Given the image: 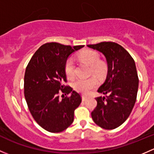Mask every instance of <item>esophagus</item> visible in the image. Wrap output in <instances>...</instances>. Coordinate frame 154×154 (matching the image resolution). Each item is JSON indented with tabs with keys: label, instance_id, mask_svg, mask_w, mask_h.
Segmentation results:
<instances>
[{
	"label": "esophagus",
	"instance_id": "34e87169",
	"mask_svg": "<svg viewBox=\"0 0 154 154\" xmlns=\"http://www.w3.org/2000/svg\"><path fill=\"white\" fill-rule=\"evenodd\" d=\"M86 99H87L86 97H85V96H82V101H85V100H86Z\"/></svg>",
	"mask_w": 154,
	"mask_h": 154
}]
</instances>
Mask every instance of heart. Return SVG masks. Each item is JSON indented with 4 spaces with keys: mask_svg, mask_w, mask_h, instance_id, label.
Returning <instances> with one entry per match:
<instances>
[{
    "mask_svg": "<svg viewBox=\"0 0 154 154\" xmlns=\"http://www.w3.org/2000/svg\"><path fill=\"white\" fill-rule=\"evenodd\" d=\"M82 62L85 63L91 67V72L98 77H102L105 74L106 67L104 63L100 62V56L96 51L85 50L78 56ZM65 73L68 79H72L74 76V63L72 58L66 60L65 64ZM97 84L96 78L90 77L88 78H80L73 82V88L79 93L87 94Z\"/></svg>",
    "mask_w": 154,
    "mask_h": 154,
    "instance_id": "b5f03b06",
    "label": "heart"
}]
</instances>
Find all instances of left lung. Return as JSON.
<instances>
[{"mask_svg": "<svg viewBox=\"0 0 154 154\" xmlns=\"http://www.w3.org/2000/svg\"><path fill=\"white\" fill-rule=\"evenodd\" d=\"M87 46L101 52L108 65L106 80L97 91L105 96L96 98L97 106L91 117L100 127L114 129L128 118L136 103L139 79L135 62L116 43L102 42Z\"/></svg>", "mask_w": 154, "mask_h": 154, "instance_id": "8db88e82", "label": "left lung"}]
</instances>
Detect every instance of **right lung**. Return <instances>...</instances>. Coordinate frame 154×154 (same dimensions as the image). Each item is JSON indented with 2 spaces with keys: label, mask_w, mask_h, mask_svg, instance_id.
I'll use <instances>...</instances> for the list:
<instances>
[{
  "label": "right lung",
  "mask_w": 154,
  "mask_h": 154,
  "mask_svg": "<svg viewBox=\"0 0 154 154\" xmlns=\"http://www.w3.org/2000/svg\"><path fill=\"white\" fill-rule=\"evenodd\" d=\"M84 46L47 43L31 58L24 76V95L35 120L47 131L59 133L74 121V110L81 103L80 94L65 86V64L69 57ZM60 92L69 97H59Z\"/></svg>",
  "instance_id": "1"
}]
</instances>
